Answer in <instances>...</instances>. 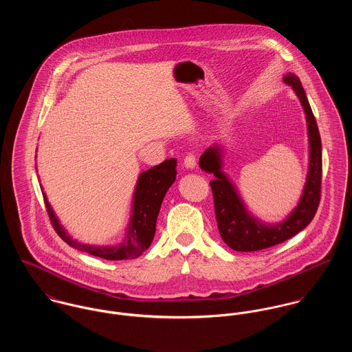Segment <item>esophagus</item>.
Segmentation results:
<instances>
[{
	"label": "esophagus",
	"mask_w": 352,
	"mask_h": 352,
	"mask_svg": "<svg viewBox=\"0 0 352 352\" xmlns=\"http://www.w3.org/2000/svg\"><path fill=\"white\" fill-rule=\"evenodd\" d=\"M195 164H197V162H195V157L193 154H188V157L184 159V166L189 170L195 168Z\"/></svg>",
	"instance_id": "1"
}]
</instances>
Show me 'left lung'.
I'll use <instances>...</instances> for the list:
<instances>
[{
  "label": "left lung",
  "instance_id": "1",
  "mask_svg": "<svg viewBox=\"0 0 352 352\" xmlns=\"http://www.w3.org/2000/svg\"><path fill=\"white\" fill-rule=\"evenodd\" d=\"M283 82L292 86L305 113L309 143V164L307 182L300 201L282 221H262L247 209L232 179L223 170L224 147L220 144H213L199 157V167L204 171L214 175V179L210 181V188L214 198V212L219 232L224 243L234 251H259L293 237L307 228V226L312 221L320 202L322 159L317 122L300 78L293 73H287L283 76Z\"/></svg>",
  "mask_w": 352,
  "mask_h": 352
}]
</instances>
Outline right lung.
Listing matches in <instances>:
<instances>
[{"mask_svg":"<svg viewBox=\"0 0 352 352\" xmlns=\"http://www.w3.org/2000/svg\"><path fill=\"white\" fill-rule=\"evenodd\" d=\"M175 167L177 159L171 157L139 174L132 197V209L126 231L124 239L113 245L86 244L73 239L56 217L43 188L41 193L55 231L70 247L107 261L135 259L140 256L154 240L160 205L167 190L175 181Z\"/></svg>","mask_w":352,"mask_h":352,"instance_id":"obj_1","label":"right lung"}]
</instances>
